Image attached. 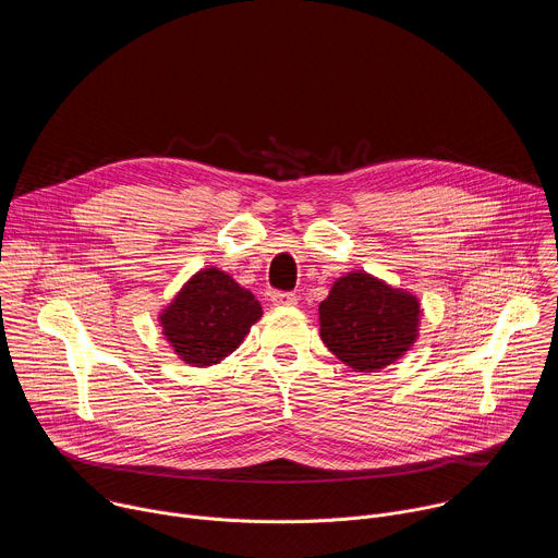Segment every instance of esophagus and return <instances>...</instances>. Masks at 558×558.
Returning a JSON list of instances; mask_svg holds the SVG:
<instances>
[{
    "label": "esophagus",
    "instance_id": "1",
    "mask_svg": "<svg viewBox=\"0 0 558 558\" xmlns=\"http://www.w3.org/2000/svg\"><path fill=\"white\" fill-rule=\"evenodd\" d=\"M271 302L276 306H295L298 304V295L291 291H274L271 293Z\"/></svg>",
    "mask_w": 558,
    "mask_h": 558
}]
</instances>
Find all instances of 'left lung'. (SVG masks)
Wrapping results in <instances>:
<instances>
[{"mask_svg":"<svg viewBox=\"0 0 558 558\" xmlns=\"http://www.w3.org/2000/svg\"><path fill=\"white\" fill-rule=\"evenodd\" d=\"M317 311L327 349L360 373L400 360L417 340L422 315L415 295L364 271L338 278Z\"/></svg>","mask_w":558,"mask_h":558,"instance_id":"8db88e82","label":"left lung"}]
</instances>
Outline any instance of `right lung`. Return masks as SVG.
I'll return each mask as SVG.
<instances>
[{
  "mask_svg": "<svg viewBox=\"0 0 558 558\" xmlns=\"http://www.w3.org/2000/svg\"><path fill=\"white\" fill-rule=\"evenodd\" d=\"M263 306L225 271H198L161 313V327L177 355L192 366H211L233 353Z\"/></svg>",
  "mask_w": 558,
  "mask_h": 558,
  "instance_id": "1",
  "label": "right lung"
}]
</instances>
